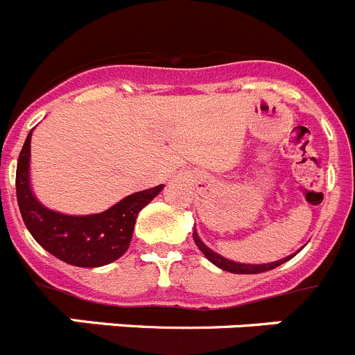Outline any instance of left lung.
<instances>
[{"mask_svg":"<svg viewBox=\"0 0 355 355\" xmlns=\"http://www.w3.org/2000/svg\"><path fill=\"white\" fill-rule=\"evenodd\" d=\"M193 241H196V245L199 247L200 252L205 254L206 258H208L213 265L218 266V268H222V270H225V272H231V274H261V272L274 270V268H277L279 265H283V263H286L288 259L293 258L295 254L300 250L299 249L295 254H290V256H286V258H283V259H279V261L263 263V265H249V263H238V261H233V259L224 258V256H220V254H216L215 250L209 249L205 241L200 240L196 229H193Z\"/></svg>","mask_w":355,"mask_h":355,"instance_id":"8db88e82","label":"left lung"}]
</instances>
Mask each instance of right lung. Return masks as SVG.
<instances>
[{"label":"right lung","instance_id":"obj_1","mask_svg":"<svg viewBox=\"0 0 355 355\" xmlns=\"http://www.w3.org/2000/svg\"><path fill=\"white\" fill-rule=\"evenodd\" d=\"M33 131V130H31ZM28 133L15 172L19 211L31 236L55 258L83 268L110 265L130 247L140 209L163 190V184L131 193L103 213L65 215L46 208L35 197L30 183V144Z\"/></svg>","mask_w":355,"mask_h":355}]
</instances>
